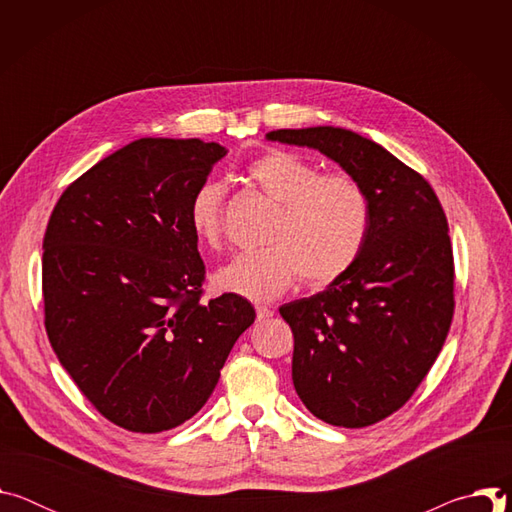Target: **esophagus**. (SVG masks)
<instances>
[{"label":"esophagus","mask_w":512,"mask_h":512,"mask_svg":"<svg viewBox=\"0 0 512 512\" xmlns=\"http://www.w3.org/2000/svg\"><path fill=\"white\" fill-rule=\"evenodd\" d=\"M255 312H257V320H259V322H261V320H269V318L273 316V310L267 308V306H257Z\"/></svg>","instance_id":"esophagus-1"}]
</instances>
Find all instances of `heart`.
<instances>
[{
    "label": "heart",
    "mask_w": 512,
    "mask_h": 512,
    "mask_svg": "<svg viewBox=\"0 0 512 512\" xmlns=\"http://www.w3.org/2000/svg\"><path fill=\"white\" fill-rule=\"evenodd\" d=\"M247 176L279 204L265 235L269 247L243 253L218 269V289L251 302H271L300 275L322 287L356 263L371 231V200L358 180L320 174L316 164L285 150H269L249 162ZM225 196V184L204 182L190 198V229L210 249L223 245Z\"/></svg>",
    "instance_id": "obj_1"
}]
</instances>
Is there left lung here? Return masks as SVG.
Wrapping results in <instances>:
<instances>
[{"label":"left lung","instance_id":"obj_1","mask_svg":"<svg viewBox=\"0 0 512 512\" xmlns=\"http://www.w3.org/2000/svg\"><path fill=\"white\" fill-rule=\"evenodd\" d=\"M265 137L318 150L369 194L371 231L356 263L279 314L294 332L291 379L302 403L330 425H373L409 401L452 324L444 208L421 174L350 129H277Z\"/></svg>","mask_w":512,"mask_h":512}]
</instances>
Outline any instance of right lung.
<instances>
[{
    "label": "right lung",
    "mask_w": 512,
    "mask_h": 512,
    "mask_svg": "<svg viewBox=\"0 0 512 512\" xmlns=\"http://www.w3.org/2000/svg\"><path fill=\"white\" fill-rule=\"evenodd\" d=\"M225 156L214 141L141 137L72 182L50 214L48 340L81 393L123 429L158 433L196 415L255 322L245 298L200 300L206 271L188 206Z\"/></svg>",
    "instance_id": "add662e5"
}]
</instances>
